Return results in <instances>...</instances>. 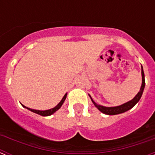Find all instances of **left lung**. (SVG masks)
<instances>
[{"instance_id":"obj_1","label":"left lung","mask_w":155,"mask_h":155,"mask_svg":"<svg viewBox=\"0 0 155 155\" xmlns=\"http://www.w3.org/2000/svg\"><path fill=\"white\" fill-rule=\"evenodd\" d=\"M141 74H142V84L141 87L140 89V91L137 93L136 96L134 97L131 101L127 102V103H124L121 105H119V106H116V107H105V106H102V105H98L97 103L93 101V99L91 98V101L94 103V105H95V107H97V109H99L102 113L106 115H116V114H120V113H123L126 111L130 109L131 108H133L134 105H136L138 102H139L140 98H141V95L143 94V89H144V86H145V79H144V73H143V68L141 66Z\"/></svg>"}]
</instances>
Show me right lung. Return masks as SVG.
<instances>
[{
  "instance_id": "add662e5",
  "label": "right lung",
  "mask_w": 155,
  "mask_h": 155,
  "mask_svg": "<svg viewBox=\"0 0 155 155\" xmlns=\"http://www.w3.org/2000/svg\"><path fill=\"white\" fill-rule=\"evenodd\" d=\"M66 98H67V94H65V95H64V97H63L62 100H61V102H60V103L58 104V105L56 106V107H54L53 109H49V110H45V111H40V110H35V109H29V108H27L25 107V106H24V105H22L23 107L25 108H27L28 109H29V110H31V112H33V113H37V114L40 115V116H50V115H52L53 113H54L56 112V111L58 110L61 107V105H63V103H64V102L65 101Z\"/></svg>"
}]
</instances>
